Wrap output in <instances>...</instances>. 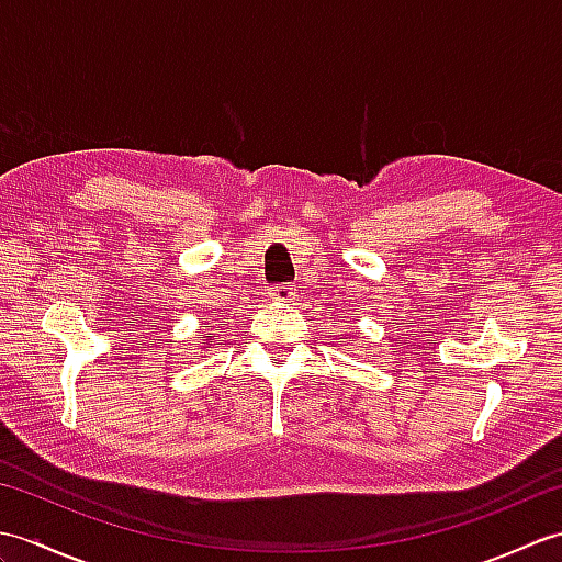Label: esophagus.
<instances>
[{"mask_svg":"<svg viewBox=\"0 0 562 562\" xmlns=\"http://www.w3.org/2000/svg\"><path fill=\"white\" fill-rule=\"evenodd\" d=\"M268 296L272 302H290L294 296V288L292 284H278V288H270Z\"/></svg>","mask_w":562,"mask_h":562,"instance_id":"34e87169","label":"esophagus"}]
</instances>
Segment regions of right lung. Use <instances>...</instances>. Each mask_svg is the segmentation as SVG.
<instances>
[{"mask_svg": "<svg viewBox=\"0 0 562 562\" xmlns=\"http://www.w3.org/2000/svg\"><path fill=\"white\" fill-rule=\"evenodd\" d=\"M205 340H207V342H205V345H210V342H212V340H214V333H205ZM200 350H202V348H200Z\"/></svg>", "mask_w": 562, "mask_h": 562, "instance_id": "obj_1", "label": "right lung"}]
</instances>
